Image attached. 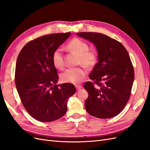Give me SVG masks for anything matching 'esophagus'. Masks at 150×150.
I'll list each match as a JSON object with an SVG mask.
<instances>
[{
    "mask_svg": "<svg viewBox=\"0 0 150 150\" xmlns=\"http://www.w3.org/2000/svg\"><path fill=\"white\" fill-rule=\"evenodd\" d=\"M75 87H76V89L77 90V91H79V90H80V88H82V87L81 86V85H76Z\"/></svg>",
    "mask_w": 150,
    "mask_h": 150,
    "instance_id": "34e87169",
    "label": "esophagus"
}]
</instances>
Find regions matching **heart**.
<instances>
[{
    "label": "heart",
    "instance_id": "obj_1",
    "mask_svg": "<svg viewBox=\"0 0 150 150\" xmlns=\"http://www.w3.org/2000/svg\"><path fill=\"white\" fill-rule=\"evenodd\" d=\"M67 48L70 52L79 56L78 64L87 69H92L97 63L98 54L94 50H89V45L87 42L75 38L67 45ZM53 65L58 69L64 67V55L62 49L55 50L52 54ZM86 70L83 67L68 68L60 75V79L63 82L77 84L80 83L86 75Z\"/></svg>",
    "mask_w": 150,
    "mask_h": 150
}]
</instances>
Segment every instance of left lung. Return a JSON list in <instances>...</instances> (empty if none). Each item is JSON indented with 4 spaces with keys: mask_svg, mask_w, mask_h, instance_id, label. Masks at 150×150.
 Listing matches in <instances>:
<instances>
[{
    "mask_svg": "<svg viewBox=\"0 0 150 150\" xmlns=\"http://www.w3.org/2000/svg\"><path fill=\"white\" fill-rule=\"evenodd\" d=\"M76 35L93 42L98 51L99 62L89 75L93 82L83 85L88 93L85 109L98 118L116 116L129 100L134 82L129 55L120 42L103 34L82 32Z\"/></svg>",
    "mask_w": 150,
    "mask_h": 150,
    "instance_id": "8db88e82",
    "label": "left lung"
}]
</instances>
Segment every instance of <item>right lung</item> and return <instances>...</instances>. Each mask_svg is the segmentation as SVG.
Returning <instances> with one entry per match:
<instances>
[{"instance_id":"add662e5","label":"right lung","mask_w":150,"mask_h":150,"mask_svg":"<svg viewBox=\"0 0 150 150\" xmlns=\"http://www.w3.org/2000/svg\"><path fill=\"white\" fill-rule=\"evenodd\" d=\"M71 35L50 34L28 42L17 59L15 83L22 104L36 120L51 122L67 112L68 98L76 92L74 85H57V68L52 54Z\"/></svg>"}]
</instances>
